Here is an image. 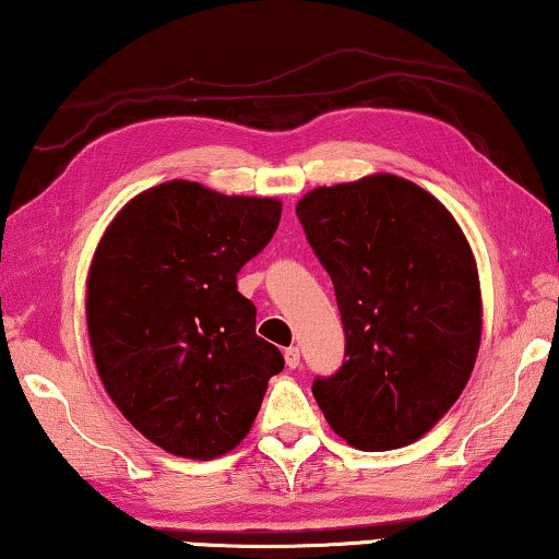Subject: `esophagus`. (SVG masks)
Instances as JSON below:
<instances>
[{
  "mask_svg": "<svg viewBox=\"0 0 559 559\" xmlns=\"http://www.w3.org/2000/svg\"><path fill=\"white\" fill-rule=\"evenodd\" d=\"M285 362H287V368H297L299 366V347H287V350H285Z\"/></svg>",
  "mask_w": 559,
  "mask_h": 559,
  "instance_id": "obj_1",
  "label": "esophagus"
}]
</instances>
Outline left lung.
I'll return each instance as SVG.
<instances>
[{
  "instance_id": "obj_1",
  "label": "left lung",
  "mask_w": 559,
  "mask_h": 559,
  "mask_svg": "<svg viewBox=\"0 0 559 559\" xmlns=\"http://www.w3.org/2000/svg\"><path fill=\"white\" fill-rule=\"evenodd\" d=\"M335 285L345 360L314 378L333 431L360 451L431 431L472 376L481 289L472 247L439 199L393 174L318 186L297 204Z\"/></svg>"
}]
</instances>
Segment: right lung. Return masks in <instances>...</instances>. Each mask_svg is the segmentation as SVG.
Masks as SVG:
<instances>
[{
    "label": "right lung",
    "mask_w": 559,
    "mask_h": 559,
    "mask_svg": "<svg viewBox=\"0 0 559 559\" xmlns=\"http://www.w3.org/2000/svg\"><path fill=\"white\" fill-rule=\"evenodd\" d=\"M280 216V199L176 179L128 201L98 241L85 295L95 368L120 414L168 454H229L285 368L237 293Z\"/></svg>",
    "instance_id": "add662e5"
}]
</instances>
